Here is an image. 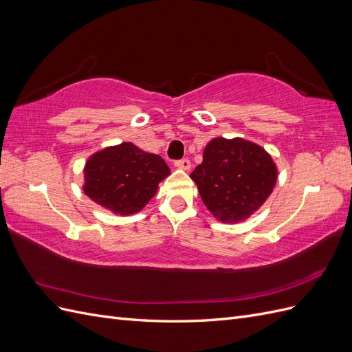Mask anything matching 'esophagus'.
<instances>
[{"label":"esophagus","instance_id":"esophagus-1","mask_svg":"<svg viewBox=\"0 0 352 352\" xmlns=\"http://www.w3.org/2000/svg\"><path fill=\"white\" fill-rule=\"evenodd\" d=\"M175 166L179 168V170H185V172H189L190 167H192V164H190V162L188 158H184V160H179V162L175 163Z\"/></svg>","mask_w":352,"mask_h":352}]
</instances>
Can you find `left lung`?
Listing matches in <instances>:
<instances>
[{"instance_id": "obj_1", "label": "left lung", "mask_w": 352, "mask_h": 352, "mask_svg": "<svg viewBox=\"0 0 352 352\" xmlns=\"http://www.w3.org/2000/svg\"><path fill=\"white\" fill-rule=\"evenodd\" d=\"M190 177L216 220L235 225L250 219L270 197L278 166L258 144L243 138H214Z\"/></svg>"}]
</instances>
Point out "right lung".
I'll list each match as a JSON object with an SVG mask.
<instances>
[{
  "instance_id": "obj_1",
  "label": "right lung",
  "mask_w": 352,
  "mask_h": 352,
  "mask_svg": "<svg viewBox=\"0 0 352 352\" xmlns=\"http://www.w3.org/2000/svg\"><path fill=\"white\" fill-rule=\"evenodd\" d=\"M170 175L164 160L132 142L94 153L85 163L83 192L113 214L140 212Z\"/></svg>"
}]
</instances>
